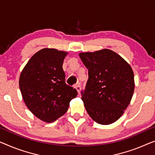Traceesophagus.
Returning a JSON list of instances; mask_svg holds the SVG:
<instances>
[{"mask_svg":"<svg viewBox=\"0 0 155 155\" xmlns=\"http://www.w3.org/2000/svg\"><path fill=\"white\" fill-rule=\"evenodd\" d=\"M75 87H76V89H77V92H78V93H79L80 91H81V85H80V84H76V85H75Z\"/></svg>","mask_w":155,"mask_h":155,"instance_id":"1","label":"esophagus"}]
</instances>
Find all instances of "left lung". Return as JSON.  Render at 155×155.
<instances>
[{"label":"left lung","instance_id":"1","mask_svg":"<svg viewBox=\"0 0 155 155\" xmlns=\"http://www.w3.org/2000/svg\"><path fill=\"white\" fill-rule=\"evenodd\" d=\"M88 70V79L81 100L87 114L96 122L109 124L117 120L130 103L134 91L131 66L111 50L81 53Z\"/></svg>","mask_w":155,"mask_h":155}]
</instances>
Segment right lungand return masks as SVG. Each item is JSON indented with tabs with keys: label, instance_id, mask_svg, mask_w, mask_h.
<instances>
[{
	"label": "right lung",
	"instance_id": "1",
	"mask_svg": "<svg viewBox=\"0 0 155 155\" xmlns=\"http://www.w3.org/2000/svg\"><path fill=\"white\" fill-rule=\"evenodd\" d=\"M68 53L43 48L21 71L19 87L27 107L37 117L52 122L65 114L77 91L65 83L63 61Z\"/></svg>",
	"mask_w": 155,
	"mask_h": 155
}]
</instances>
